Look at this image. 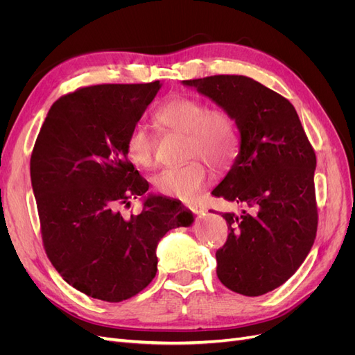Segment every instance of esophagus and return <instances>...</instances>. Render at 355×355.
Masks as SVG:
<instances>
[{
    "mask_svg": "<svg viewBox=\"0 0 355 355\" xmlns=\"http://www.w3.org/2000/svg\"><path fill=\"white\" fill-rule=\"evenodd\" d=\"M185 206H187V209H189L191 211L201 213V207L198 206V204H185Z\"/></svg>",
    "mask_w": 355,
    "mask_h": 355,
    "instance_id": "1",
    "label": "esophagus"
}]
</instances>
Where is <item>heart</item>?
<instances>
[{"label":"heart","instance_id":"1","mask_svg":"<svg viewBox=\"0 0 355 355\" xmlns=\"http://www.w3.org/2000/svg\"><path fill=\"white\" fill-rule=\"evenodd\" d=\"M155 123L166 130L185 135V158H202L218 170L227 168L239 154V133L232 118L222 110L189 96H171L161 103ZM128 159L141 168L155 164V139L144 125L133 127L125 141ZM207 166L191 159L182 167L164 168L154 178L157 192L166 197L192 200L206 187Z\"/></svg>","mask_w":355,"mask_h":355}]
</instances>
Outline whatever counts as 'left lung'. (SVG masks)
<instances>
[{
	"mask_svg": "<svg viewBox=\"0 0 355 355\" xmlns=\"http://www.w3.org/2000/svg\"><path fill=\"white\" fill-rule=\"evenodd\" d=\"M227 112L240 132L231 170L211 191L239 204L222 213L228 240L216 252V274L235 293L261 296L302 265L317 234L315 153L295 106L244 75L182 81Z\"/></svg>",
	"mask_w": 355,
	"mask_h": 355,
	"instance_id": "1",
	"label": "left lung"
}]
</instances>
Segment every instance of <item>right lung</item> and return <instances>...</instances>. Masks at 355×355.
I'll use <instances>...</instances> for the list:
<instances>
[{
  "mask_svg": "<svg viewBox=\"0 0 355 355\" xmlns=\"http://www.w3.org/2000/svg\"><path fill=\"white\" fill-rule=\"evenodd\" d=\"M161 89L101 84L62 96L46 116L31 155V182L50 262L68 284L90 297L121 302L157 274V245L192 213L149 194L139 214L123 207L144 196L125 141Z\"/></svg>",
  "mask_w": 355,
  "mask_h": 355,
  "instance_id": "right-lung-1",
  "label": "right lung"
}]
</instances>
